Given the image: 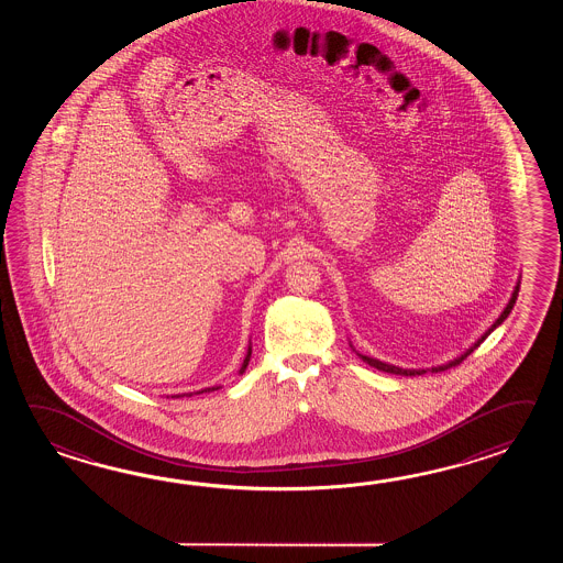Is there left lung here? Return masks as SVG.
I'll list each match as a JSON object with an SVG mask.
<instances>
[{
  "label": "left lung",
  "instance_id": "8db88e82",
  "mask_svg": "<svg viewBox=\"0 0 563 563\" xmlns=\"http://www.w3.org/2000/svg\"><path fill=\"white\" fill-rule=\"evenodd\" d=\"M517 291H519V284L515 286L514 296H511V299H509V303H507V308L503 310L501 316H499V320L497 322L493 323L489 328V332L485 335H481V340H478L477 344L473 347H468L467 352L461 356V358L453 360V362H449L446 366H439V368H432V372H439V371H446V368H451V366H455V364H459V362H463V360L467 358L468 354L475 350V347L487 338V335L499 325V323L509 316V311L514 310V303L515 299H517ZM360 358L364 360L366 364H371V366H374V368H378V371L388 372V374H402V376H415V374H424L427 371H405V368H398V366H393V364H384V362H380V360L376 358H368V356H362V354H358Z\"/></svg>",
  "mask_w": 563,
  "mask_h": 563
}]
</instances>
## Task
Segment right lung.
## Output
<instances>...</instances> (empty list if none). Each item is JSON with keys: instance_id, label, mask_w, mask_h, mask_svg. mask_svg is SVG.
<instances>
[{"instance_id": "add662e5", "label": "right lung", "mask_w": 563, "mask_h": 563, "mask_svg": "<svg viewBox=\"0 0 563 563\" xmlns=\"http://www.w3.org/2000/svg\"><path fill=\"white\" fill-rule=\"evenodd\" d=\"M250 358H252V347L247 350V356H245V360H243V366H241L240 374H243L245 372V368H247V364H250ZM219 388V386H217ZM216 386L213 388H205V390H199L197 395H201V393H209V390H217Z\"/></svg>"}]
</instances>
